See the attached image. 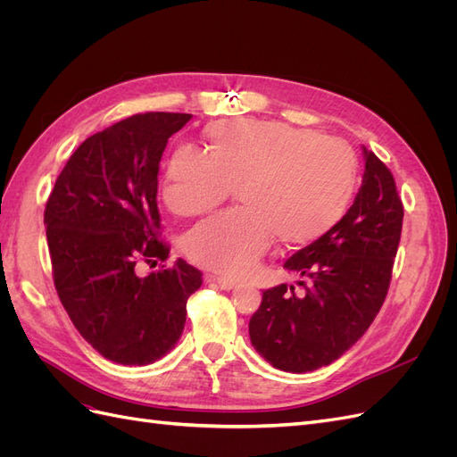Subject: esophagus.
<instances>
[{"label": "esophagus", "mask_w": 457, "mask_h": 457, "mask_svg": "<svg viewBox=\"0 0 457 457\" xmlns=\"http://www.w3.org/2000/svg\"><path fill=\"white\" fill-rule=\"evenodd\" d=\"M207 280L215 282L220 289H225V292H230V289H237V287H238V282H237V280L223 278V276H207Z\"/></svg>", "instance_id": "esophagus-1"}]
</instances>
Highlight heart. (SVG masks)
<instances>
[{
	"instance_id": "obj_1",
	"label": "heart",
	"mask_w": 457,
	"mask_h": 457,
	"mask_svg": "<svg viewBox=\"0 0 457 457\" xmlns=\"http://www.w3.org/2000/svg\"><path fill=\"white\" fill-rule=\"evenodd\" d=\"M210 154L179 146L168 163L163 202L195 217L238 187L242 207L202 220L185 238L196 265L244 276L278 238L305 245L347 213L358 188V156L336 137L274 120H223L205 131Z\"/></svg>"
}]
</instances>
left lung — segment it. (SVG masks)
<instances>
[{
  "label": "left lung",
  "instance_id": "obj_1",
  "mask_svg": "<svg viewBox=\"0 0 457 457\" xmlns=\"http://www.w3.org/2000/svg\"><path fill=\"white\" fill-rule=\"evenodd\" d=\"M362 187L339 223L284 269L307 282L262 292L250 339L269 364L305 373L328 366L364 336L391 284L404 207L389 168L364 148Z\"/></svg>",
  "mask_w": 457,
  "mask_h": 457
}]
</instances>
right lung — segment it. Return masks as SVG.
<instances>
[{
    "mask_svg": "<svg viewBox=\"0 0 457 457\" xmlns=\"http://www.w3.org/2000/svg\"><path fill=\"white\" fill-rule=\"evenodd\" d=\"M190 118L135 114L91 135L46 205L59 299L81 337L116 364L146 366L168 354L202 286V272L183 259L139 274L141 261L170 257L160 240L158 170L168 139Z\"/></svg>",
    "mask_w": 457,
    "mask_h": 457,
    "instance_id": "add662e5",
    "label": "right lung"
}]
</instances>
